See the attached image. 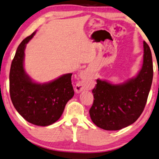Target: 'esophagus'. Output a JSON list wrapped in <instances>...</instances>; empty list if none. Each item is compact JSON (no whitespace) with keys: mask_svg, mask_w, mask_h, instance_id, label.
I'll use <instances>...</instances> for the list:
<instances>
[{"mask_svg":"<svg viewBox=\"0 0 159 159\" xmlns=\"http://www.w3.org/2000/svg\"><path fill=\"white\" fill-rule=\"evenodd\" d=\"M80 77L81 78L82 80H86L87 78L89 77V72L87 71H83L80 74ZM84 89V87L83 84L82 83H78L77 85H76L75 87V90L77 93H80V92L82 91Z\"/></svg>","mask_w":159,"mask_h":159,"instance_id":"esophagus-1","label":"esophagus"}]
</instances>
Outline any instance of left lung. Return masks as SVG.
Segmentation results:
<instances>
[{
	"mask_svg": "<svg viewBox=\"0 0 159 159\" xmlns=\"http://www.w3.org/2000/svg\"><path fill=\"white\" fill-rule=\"evenodd\" d=\"M152 55L143 41V61L138 75L122 84L97 80L94 102L89 109L92 120L106 130H118L133 124L146 106L153 80Z\"/></svg>",
	"mask_w": 159,
	"mask_h": 159,
	"instance_id": "obj_1",
	"label": "left lung"
}]
</instances>
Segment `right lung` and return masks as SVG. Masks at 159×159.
<instances>
[{"instance_id": "1", "label": "right lung", "mask_w": 159, "mask_h": 159, "mask_svg": "<svg viewBox=\"0 0 159 159\" xmlns=\"http://www.w3.org/2000/svg\"><path fill=\"white\" fill-rule=\"evenodd\" d=\"M35 34L23 40L17 48L9 75L10 95L16 110L26 121L48 126L60 118L66 104L74 96L72 74L63 75L43 84L30 78L24 69V51Z\"/></svg>"}]
</instances>
